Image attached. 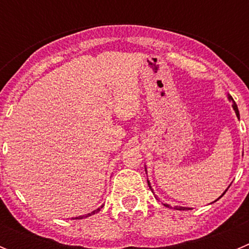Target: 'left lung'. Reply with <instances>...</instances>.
I'll list each match as a JSON object with an SVG mask.
<instances>
[{
	"mask_svg": "<svg viewBox=\"0 0 249 249\" xmlns=\"http://www.w3.org/2000/svg\"><path fill=\"white\" fill-rule=\"evenodd\" d=\"M228 98H230V100L231 101H232V102H233V109H234V111H236V114H237V117H239V112H238V107H237V105H236V102H234V101H233V98H232V96H230V97H228ZM147 182H148V181H147ZM148 186H149V182H148ZM149 188H151V186H149ZM151 191H152V188H151ZM224 193H226V191H224ZM224 193H223V195H224ZM223 195H222V196H223ZM222 196H221V197H222ZM221 197H219V198H221ZM166 206L167 207H169L168 206V204H166ZM169 208H171V207H169ZM176 208H177V210L178 211H186L187 210V208H186V207H176Z\"/></svg>",
	"mask_w": 249,
	"mask_h": 249,
	"instance_id": "obj_1",
	"label": "left lung"
}]
</instances>
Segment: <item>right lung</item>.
<instances>
[{
	"label": "right lung",
	"instance_id": "1",
	"mask_svg": "<svg viewBox=\"0 0 249 249\" xmlns=\"http://www.w3.org/2000/svg\"><path fill=\"white\" fill-rule=\"evenodd\" d=\"M101 208H102V207H101ZM101 208H97V210H94L93 212H92V213H89V214L86 215V217H89V215H92V214H94V213L100 212V210H101ZM78 218H83V217H78Z\"/></svg>",
	"mask_w": 249,
	"mask_h": 249
}]
</instances>
